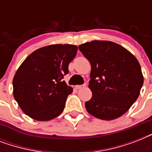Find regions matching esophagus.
Wrapping results in <instances>:
<instances>
[{
    "instance_id": "esophagus-1",
    "label": "esophagus",
    "mask_w": 152,
    "mask_h": 152,
    "mask_svg": "<svg viewBox=\"0 0 152 152\" xmlns=\"http://www.w3.org/2000/svg\"><path fill=\"white\" fill-rule=\"evenodd\" d=\"M83 87H85V84H83V85H77L76 86V89H81V88H83Z\"/></svg>"
}]
</instances>
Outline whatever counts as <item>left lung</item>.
<instances>
[{
	"label": "left lung",
	"instance_id": "1",
	"mask_svg": "<svg viewBox=\"0 0 152 152\" xmlns=\"http://www.w3.org/2000/svg\"><path fill=\"white\" fill-rule=\"evenodd\" d=\"M79 50L91 66L88 87L92 97L85 102L87 111L106 121L123 115L137 99L144 83L139 61L113 42L94 40L80 45Z\"/></svg>",
	"mask_w": 152,
	"mask_h": 152
}]
</instances>
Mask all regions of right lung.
<instances>
[{
	"instance_id": "add662e5",
	"label": "right lung",
	"mask_w": 152,
	"mask_h": 152,
	"mask_svg": "<svg viewBox=\"0 0 152 152\" xmlns=\"http://www.w3.org/2000/svg\"><path fill=\"white\" fill-rule=\"evenodd\" d=\"M77 46L54 44L31 53L20 64L12 80L13 96L24 113L41 121L63 112L72 88L63 80Z\"/></svg>"
}]
</instances>
